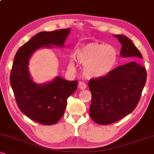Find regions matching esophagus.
Segmentation results:
<instances>
[{
	"label": "esophagus",
	"instance_id": "1",
	"mask_svg": "<svg viewBox=\"0 0 154 154\" xmlns=\"http://www.w3.org/2000/svg\"><path fill=\"white\" fill-rule=\"evenodd\" d=\"M78 87H79V89L84 90V89H85L86 87V84L84 83V82H79V84H78Z\"/></svg>",
	"mask_w": 154,
	"mask_h": 154
}]
</instances>
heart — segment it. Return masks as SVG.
Listing matches in <instances>:
<instances>
[{
  "label": "heart",
  "instance_id": "1",
  "mask_svg": "<svg viewBox=\"0 0 154 154\" xmlns=\"http://www.w3.org/2000/svg\"><path fill=\"white\" fill-rule=\"evenodd\" d=\"M75 60L84 65V75L88 78H99L107 75L115 68L119 54L115 47L104 43L91 42L82 45L75 54ZM68 68L74 71L75 63L69 60Z\"/></svg>",
  "mask_w": 154,
  "mask_h": 154
}]
</instances>
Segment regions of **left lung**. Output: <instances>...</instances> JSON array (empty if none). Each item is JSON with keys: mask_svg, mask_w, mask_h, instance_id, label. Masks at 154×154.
Returning <instances> with one entry per match:
<instances>
[{"mask_svg": "<svg viewBox=\"0 0 154 154\" xmlns=\"http://www.w3.org/2000/svg\"><path fill=\"white\" fill-rule=\"evenodd\" d=\"M114 36L122 45L121 57L133 60L117 67L105 77L88 82L92 96L90 116L100 125L111 124L131 114L139 103L146 82V69L138 63L142 54L128 37Z\"/></svg>", "mask_w": 154, "mask_h": 154, "instance_id": "8db88e82", "label": "left lung"}]
</instances>
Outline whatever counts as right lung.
Instances as JSON below:
<instances>
[{"instance_id": "obj_1", "label": "right lung", "mask_w": 154, "mask_h": 154, "mask_svg": "<svg viewBox=\"0 0 154 154\" xmlns=\"http://www.w3.org/2000/svg\"><path fill=\"white\" fill-rule=\"evenodd\" d=\"M70 31V29H65L40 32L22 45L14 56L10 80L17 106L23 114L40 124L54 125L61 119L67 98L77 90L78 82L57 77L50 83L38 85L30 77L29 59L41 47H62Z\"/></svg>"}]
</instances>
